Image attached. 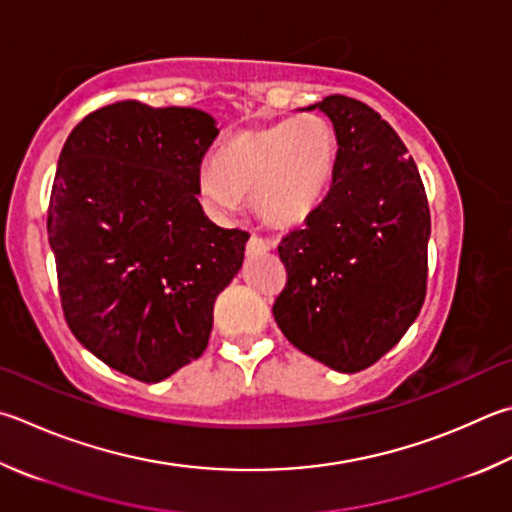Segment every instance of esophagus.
<instances>
[{"mask_svg": "<svg viewBox=\"0 0 512 512\" xmlns=\"http://www.w3.org/2000/svg\"><path fill=\"white\" fill-rule=\"evenodd\" d=\"M271 248H273L271 239H266L262 235H250L248 244H246V253L248 255H262V253H268Z\"/></svg>", "mask_w": 512, "mask_h": 512, "instance_id": "esophagus-1", "label": "esophagus"}]
</instances>
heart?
Instances as JSON below:
<instances>
[{"mask_svg": "<svg viewBox=\"0 0 512 512\" xmlns=\"http://www.w3.org/2000/svg\"><path fill=\"white\" fill-rule=\"evenodd\" d=\"M338 163V136L322 116H297L230 138L199 170V194L217 215L235 212L253 194L273 226H295L327 197Z\"/></svg>", "mask_w": 512, "mask_h": 512, "instance_id": "1", "label": "heart"}]
</instances>
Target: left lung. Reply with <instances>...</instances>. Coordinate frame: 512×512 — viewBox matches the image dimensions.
<instances>
[{"label": "left lung", "mask_w": 512, "mask_h": 512, "mask_svg": "<svg viewBox=\"0 0 512 512\" xmlns=\"http://www.w3.org/2000/svg\"><path fill=\"white\" fill-rule=\"evenodd\" d=\"M315 107L336 129L338 163L327 197L277 246L288 280L273 315L293 347L356 374L385 356L421 311L430 206L387 120L338 94Z\"/></svg>", "instance_id": "1"}]
</instances>
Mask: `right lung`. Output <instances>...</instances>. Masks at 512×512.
Wrapping results in <instances>:
<instances>
[{
    "label": "right lung",
    "instance_id": "obj_1",
    "mask_svg": "<svg viewBox=\"0 0 512 512\" xmlns=\"http://www.w3.org/2000/svg\"><path fill=\"white\" fill-rule=\"evenodd\" d=\"M217 134L201 109L120 100L82 118L60 152L46 230L64 320L141 383L206 351L217 295L244 262L248 232L212 224L197 199Z\"/></svg>",
    "mask_w": 512,
    "mask_h": 512
}]
</instances>
